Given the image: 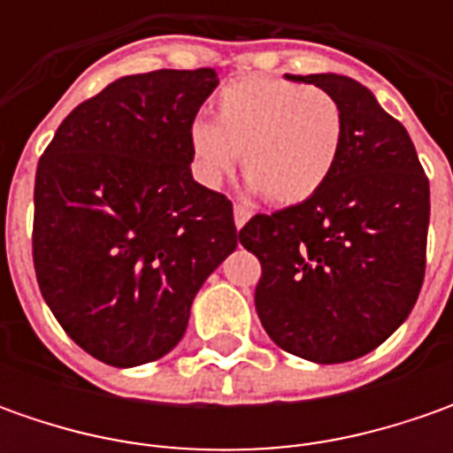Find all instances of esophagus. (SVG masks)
I'll list each match as a JSON object with an SVG mask.
<instances>
[{
    "instance_id": "1",
    "label": "esophagus",
    "mask_w": 453,
    "mask_h": 453,
    "mask_svg": "<svg viewBox=\"0 0 453 453\" xmlns=\"http://www.w3.org/2000/svg\"><path fill=\"white\" fill-rule=\"evenodd\" d=\"M250 209L247 206H242V203H234V224H236V229H242L247 221H250Z\"/></svg>"
}]
</instances>
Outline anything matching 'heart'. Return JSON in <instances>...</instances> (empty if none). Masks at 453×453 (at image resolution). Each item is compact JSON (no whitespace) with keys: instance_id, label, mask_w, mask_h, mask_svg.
<instances>
[{"instance_id":"obj_1","label":"heart","mask_w":453,"mask_h":453,"mask_svg":"<svg viewBox=\"0 0 453 453\" xmlns=\"http://www.w3.org/2000/svg\"><path fill=\"white\" fill-rule=\"evenodd\" d=\"M342 113L320 88L270 75H250L219 90L214 123L188 128L196 176L219 186L242 156L254 191L274 206L318 194L338 164Z\"/></svg>"}]
</instances>
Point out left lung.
Instances as JSON below:
<instances>
[{
  "label": "left lung",
  "mask_w": 453,
  "mask_h": 453,
  "mask_svg": "<svg viewBox=\"0 0 453 453\" xmlns=\"http://www.w3.org/2000/svg\"><path fill=\"white\" fill-rule=\"evenodd\" d=\"M338 100V164L318 194L239 232L259 259L254 304L282 350L345 363L409 318L426 272L428 179L406 128L345 75H288Z\"/></svg>",
  "instance_id": "8db88e82"
}]
</instances>
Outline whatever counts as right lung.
Instances as JSON below:
<instances>
[{
	"instance_id": "obj_1",
	"label": "right lung",
	"mask_w": 453,
	"mask_h": 453,
	"mask_svg": "<svg viewBox=\"0 0 453 453\" xmlns=\"http://www.w3.org/2000/svg\"><path fill=\"white\" fill-rule=\"evenodd\" d=\"M217 85L211 67L115 80L62 120L37 164L40 292L115 368L173 350L196 292L236 250L232 201L191 176L188 128Z\"/></svg>"
}]
</instances>
